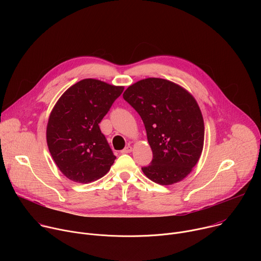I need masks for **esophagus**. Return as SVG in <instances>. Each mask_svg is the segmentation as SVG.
Masks as SVG:
<instances>
[{"instance_id": "1", "label": "esophagus", "mask_w": 261, "mask_h": 261, "mask_svg": "<svg viewBox=\"0 0 261 261\" xmlns=\"http://www.w3.org/2000/svg\"><path fill=\"white\" fill-rule=\"evenodd\" d=\"M132 152V146H130V145H128V146H126L124 150H122V152L121 153H123V154H128V153H131Z\"/></svg>"}]
</instances>
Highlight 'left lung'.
<instances>
[{
  "instance_id": "left-lung-1",
  "label": "left lung",
  "mask_w": 261,
  "mask_h": 261,
  "mask_svg": "<svg viewBox=\"0 0 261 261\" xmlns=\"http://www.w3.org/2000/svg\"><path fill=\"white\" fill-rule=\"evenodd\" d=\"M137 111L146 131L153 160L141 170L167 186L180 181L197 164L203 148L204 123L194 97L167 80H141L123 94Z\"/></svg>"
}]
</instances>
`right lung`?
<instances>
[{
  "label": "right lung",
  "mask_w": 261,
  "mask_h": 261,
  "mask_svg": "<svg viewBox=\"0 0 261 261\" xmlns=\"http://www.w3.org/2000/svg\"><path fill=\"white\" fill-rule=\"evenodd\" d=\"M124 87L87 79L70 87L49 115L46 141L49 153L69 179L89 184L104 176L116 156L99 128Z\"/></svg>",
  "instance_id": "add662e5"
}]
</instances>
